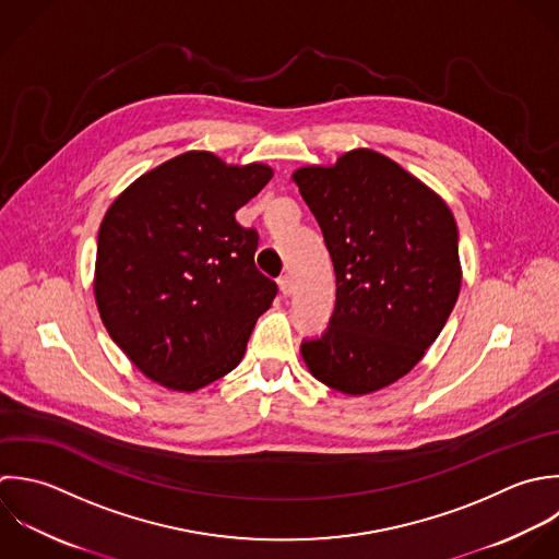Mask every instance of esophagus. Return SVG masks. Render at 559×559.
Returning a JSON list of instances; mask_svg holds the SVG:
<instances>
[{
	"label": "esophagus",
	"mask_w": 559,
	"mask_h": 559,
	"mask_svg": "<svg viewBox=\"0 0 559 559\" xmlns=\"http://www.w3.org/2000/svg\"><path fill=\"white\" fill-rule=\"evenodd\" d=\"M278 287H281V292H283V296H289V294L294 292V283H292V276H289V274H283V276L278 278Z\"/></svg>",
	"instance_id": "1"
}]
</instances>
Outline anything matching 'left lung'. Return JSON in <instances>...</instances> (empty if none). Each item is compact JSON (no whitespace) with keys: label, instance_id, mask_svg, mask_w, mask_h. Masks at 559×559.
<instances>
[{"label":"left lung","instance_id":"obj_1","mask_svg":"<svg viewBox=\"0 0 559 559\" xmlns=\"http://www.w3.org/2000/svg\"><path fill=\"white\" fill-rule=\"evenodd\" d=\"M294 182L335 267V309L300 346L324 385L361 396L405 377L438 340L462 287L460 235L447 202L392 158L353 150Z\"/></svg>","mask_w":559,"mask_h":559}]
</instances>
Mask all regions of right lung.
<instances>
[{"mask_svg": "<svg viewBox=\"0 0 559 559\" xmlns=\"http://www.w3.org/2000/svg\"><path fill=\"white\" fill-rule=\"evenodd\" d=\"M272 178L261 163L185 152L136 178L97 233L95 302L152 381L195 392L241 361L278 287L254 265L259 233L235 213Z\"/></svg>", "mask_w": 559, "mask_h": 559, "instance_id": "right-lung-1", "label": "right lung"}]
</instances>
